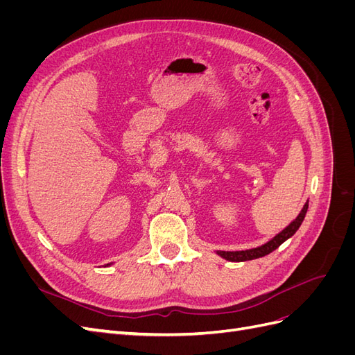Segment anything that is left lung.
I'll return each instance as SVG.
<instances>
[{
	"mask_svg": "<svg viewBox=\"0 0 355 355\" xmlns=\"http://www.w3.org/2000/svg\"><path fill=\"white\" fill-rule=\"evenodd\" d=\"M308 210V202H305L304 209L300 210L299 216L288 225L286 230H283L280 234H277L275 237L265 243L261 247H256V249H250V250H241V252H218V254H220L222 257H225L227 261L231 262H244V261H252V259H257V257H262L265 254H270L271 252H274L277 247H280L287 239L292 237V235L299 230L300 223L304 222L305 219V214Z\"/></svg>",
	"mask_w": 355,
	"mask_h": 355,
	"instance_id": "8db88e82",
	"label": "left lung"
}]
</instances>
